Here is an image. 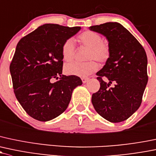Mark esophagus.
<instances>
[{"label":"esophagus","instance_id":"esophagus-1","mask_svg":"<svg viewBox=\"0 0 156 156\" xmlns=\"http://www.w3.org/2000/svg\"><path fill=\"white\" fill-rule=\"evenodd\" d=\"M81 80H82V82L83 83H85L87 82L88 81H89V78H81Z\"/></svg>","mask_w":156,"mask_h":156}]
</instances>
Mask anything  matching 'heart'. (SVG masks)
Returning <instances> with one entry per match:
<instances>
[{"label": "heart", "mask_w": 156, "mask_h": 156, "mask_svg": "<svg viewBox=\"0 0 156 156\" xmlns=\"http://www.w3.org/2000/svg\"><path fill=\"white\" fill-rule=\"evenodd\" d=\"M78 40L83 46L89 48L86 55V63L70 62L64 66L65 73L70 75L78 77L89 76L96 72L99 68L96 61L101 63H105L111 57V47L107 41L102 40L98 33L92 30H87L80 34ZM62 56L66 61L73 60L75 53V42L73 39H68L62 45Z\"/></svg>", "instance_id": "b5f03b06"}]
</instances>
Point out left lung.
I'll return each instance as SVG.
<instances>
[{"label": "left lung", "mask_w": 156, "mask_h": 156, "mask_svg": "<svg viewBox=\"0 0 156 156\" xmlns=\"http://www.w3.org/2000/svg\"><path fill=\"white\" fill-rule=\"evenodd\" d=\"M89 28L106 37L111 51L109 60L96 73L100 88L92 96V103L96 112L108 121L122 122L141 104L148 81L147 54L137 39L119 23L107 22ZM102 76L108 78V83L103 81Z\"/></svg>", "instance_id": "1"}]
</instances>
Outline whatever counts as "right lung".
<instances>
[{"instance_id": "obj_1", "label": "right lung", "mask_w": 156, "mask_h": 156, "mask_svg": "<svg viewBox=\"0 0 156 156\" xmlns=\"http://www.w3.org/2000/svg\"><path fill=\"white\" fill-rule=\"evenodd\" d=\"M80 30L45 24L17 44L9 66L14 93L34 119L46 122L58 117L68 107L73 90L82 84L79 77L62 75V45Z\"/></svg>"}]
</instances>
